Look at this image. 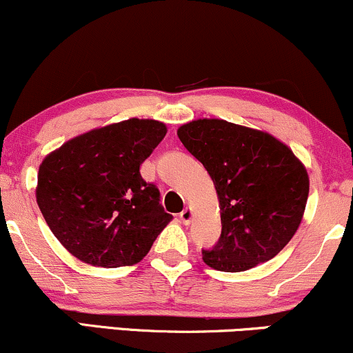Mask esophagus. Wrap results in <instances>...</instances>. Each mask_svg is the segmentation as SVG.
I'll return each instance as SVG.
<instances>
[{
	"label": "esophagus",
	"instance_id": "1",
	"mask_svg": "<svg viewBox=\"0 0 353 353\" xmlns=\"http://www.w3.org/2000/svg\"><path fill=\"white\" fill-rule=\"evenodd\" d=\"M192 218H193V211H192V208H185V210L180 213V219H181V223H183V225H190V221H192Z\"/></svg>",
	"mask_w": 353,
	"mask_h": 353
}]
</instances>
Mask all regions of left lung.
<instances>
[{"label":"left lung","instance_id":"obj_1","mask_svg":"<svg viewBox=\"0 0 353 353\" xmlns=\"http://www.w3.org/2000/svg\"><path fill=\"white\" fill-rule=\"evenodd\" d=\"M178 139L210 173L221 236L203 251L210 268L241 272L272 259L299 228L309 176L292 150L266 132L219 119L178 128Z\"/></svg>","mask_w":353,"mask_h":353}]
</instances>
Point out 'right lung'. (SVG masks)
<instances>
[{"instance_id":"obj_1","label":"right lung","mask_w":353,"mask_h":353,"mask_svg":"<svg viewBox=\"0 0 353 353\" xmlns=\"http://www.w3.org/2000/svg\"><path fill=\"white\" fill-rule=\"evenodd\" d=\"M167 134L157 120L130 119L95 128L48 155L36 200L62 246L101 268L132 266L173 216L140 165Z\"/></svg>"}]
</instances>
